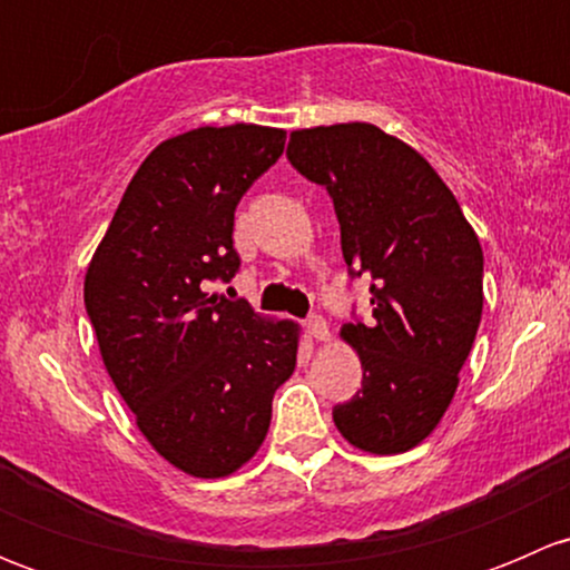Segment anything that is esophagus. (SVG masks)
Listing matches in <instances>:
<instances>
[{
  "mask_svg": "<svg viewBox=\"0 0 570 570\" xmlns=\"http://www.w3.org/2000/svg\"><path fill=\"white\" fill-rule=\"evenodd\" d=\"M306 331L314 342H327V336H331V331H327V322L322 320L320 314H312V317H308Z\"/></svg>",
  "mask_w": 570,
  "mask_h": 570,
  "instance_id": "esophagus-1",
  "label": "esophagus"
}]
</instances>
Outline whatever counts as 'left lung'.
<instances>
[{
    "instance_id": "left-lung-1",
    "label": "left lung",
    "mask_w": 570,
    "mask_h": 570,
    "mask_svg": "<svg viewBox=\"0 0 570 570\" xmlns=\"http://www.w3.org/2000/svg\"><path fill=\"white\" fill-rule=\"evenodd\" d=\"M286 157L333 198L350 275L372 278L370 322L342 327L364 381L333 422L358 450L400 455L458 392L482 317L480 239L428 159L377 126L297 129Z\"/></svg>"
}]
</instances>
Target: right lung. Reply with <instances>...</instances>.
Returning <instances> with one entry per match:
<instances>
[{
  "label": "right lung",
  "instance_id": "1",
  "mask_svg": "<svg viewBox=\"0 0 570 570\" xmlns=\"http://www.w3.org/2000/svg\"><path fill=\"white\" fill-rule=\"evenodd\" d=\"M273 126H200L159 142L126 187L85 275V308L115 389L148 444L215 480L250 461L301 327L212 295L239 269L234 209L284 154Z\"/></svg>",
  "mask_w": 570,
  "mask_h": 570
}]
</instances>
